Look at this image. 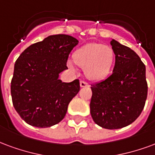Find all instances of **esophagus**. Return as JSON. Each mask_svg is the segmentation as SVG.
Here are the masks:
<instances>
[{"mask_svg": "<svg viewBox=\"0 0 155 155\" xmlns=\"http://www.w3.org/2000/svg\"><path fill=\"white\" fill-rule=\"evenodd\" d=\"M80 84H81V87H88L89 86V84L87 83L86 81H81L80 82Z\"/></svg>", "mask_w": 155, "mask_h": 155, "instance_id": "1", "label": "esophagus"}]
</instances>
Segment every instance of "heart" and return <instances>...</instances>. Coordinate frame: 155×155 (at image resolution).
I'll return each mask as SVG.
<instances>
[{
	"mask_svg": "<svg viewBox=\"0 0 155 155\" xmlns=\"http://www.w3.org/2000/svg\"><path fill=\"white\" fill-rule=\"evenodd\" d=\"M74 62L81 68L89 80L101 81L109 74L114 61V52L108 46L89 43L81 47L73 54ZM71 67V63L69 62Z\"/></svg>",
	"mask_w": 155,
	"mask_h": 155,
	"instance_id": "obj_1",
	"label": "heart"
}]
</instances>
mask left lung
<instances>
[{
    "mask_svg": "<svg viewBox=\"0 0 155 155\" xmlns=\"http://www.w3.org/2000/svg\"><path fill=\"white\" fill-rule=\"evenodd\" d=\"M115 53L113 74L92 84L90 113L96 124L105 129H119L132 123L144 109L148 84L145 66L130 48L111 41Z\"/></svg>",
    "mask_w": 155,
    "mask_h": 155,
    "instance_id": "obj_1",
    "label": "left lung"
}]
</instances>
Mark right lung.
<instances>
[{"label":"right lung","mask_w":155,"mask_h":155,"mask_svg":"<svg viewBox=\"0 0 155 155\" xmlns=\"http://www.w3.org/2000/svg\"><path fill=\"white\" fill-rule=\"evenodd\" d=\"M78 42L66 34L51 35L19 55L10 93L15 109L26 123L45 128L66 116L69 103L80 91V81L64 83L58 75L68 69L69 55Z\"/></svg>","instance_id":"add662e5"}]
</instances>
